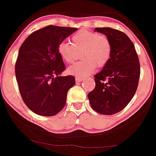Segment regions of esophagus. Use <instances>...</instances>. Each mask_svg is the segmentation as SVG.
Segmentation results:
<instances>
[{
    "mask_svg": "<svg viewBox=\"0 0 156 156\" xmlns=\"http://www.w3.org/2000/svg\"><path fill=\"white\" fill-rule=\"evenodd\" d=\"M83 80H84L83 78H79V77H76V83H80V82H82Z\"/></svg>",
    "mask_w": 156,
    "mask_h": 156,
    "instance_id": "obj_1",
    "label": "esophagus"
}]
</instances>
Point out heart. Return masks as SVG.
Segmentation results:
<instances>
[{"instance_id":"heart-1","label":"heart","mask_w":156,"mask_h":156,"mask_svg":"<svg viewBox=\"0 0 156 156\" xmlns=\"http://www.w3.org/2000/svg\"><path fill=\"white\" fill-rule=\"evenodd\" d=\"M74 48L80 49L82 60L71 65L67 72L79 78H85L108 62L112 54L111 43L108 37L87 30H81L72 37V44L62 41L57 46V53L66 63L74 61Z\"/></svg>"}]
</instances>
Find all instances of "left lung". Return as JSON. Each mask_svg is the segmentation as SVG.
<instances>
[{"label": "left lung", "mask_w": 156, "mask_h": 156, "mask_svg": "<svg viewBox=\"0 0 156 156\" xmlns=\"http://www.w3.org/2000/svg\"><path fill=\"white\" fill-rule=\"evenodd\" d=\"M110 40L112 54L102 70L95 75L96 86L89 93L90 104L102 115H113L127 106L139 83L140 65L134 45L123 32L110 27H96Z\"/></svg>", "instance_id": "8db88e82"}]
</instances>
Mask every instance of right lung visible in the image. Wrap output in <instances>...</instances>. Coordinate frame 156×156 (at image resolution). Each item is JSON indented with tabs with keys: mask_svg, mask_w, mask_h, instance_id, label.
I'll return each mask as SVG.
<instances>
[{
	"mask_svg": "<svg viewBox=\"0 0 156 156\" xmlns=\"http://www.w3.org/2000/svg\"><path fill=\"white\" fill-rule=\"evenodd\" d=\"M77 28L48 25L33 32L19 50L15 73L20 94L30 110L53 116L62 110L74 76H59L65 70L57 46Z\"/></svg>",
	"mask_w": 156,
	"mask_h": 156,
	"instance_id": "1",
	"label": "right lung"
}]
</instances>
